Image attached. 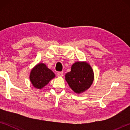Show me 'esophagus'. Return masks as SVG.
Here are the masks:
<instances>
[{"label":"esophagus","mask_w":130,"mask_h":130,"mask_svg":"<svg viewBox=\"0 0 130 130\" xmlns=\"http://www.w3.org/2000/svg\"><path fill=\"white\" fill-rule=\"evenodd\" d=\"M57 76H58V77H62L63 76V72H58V73H57Z\"/></svg>","instance_id":"esophagus-1"}]
</instances>
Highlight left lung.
<instances>
[{
  "mask_svg": "<svg viewBox=\"0 0 130 130\" xmlns=\"http://www.w3.org/2000/svg\"><path fill=\"white\" fill-rule=\"evenodd\" d=\"M94 79L93 70L88 63L77 62L72 66L70 72L65 74V80L76 93H81L89 88Z\"/></svg>",
  "mask_w": 130,
  "mask_h": 130,
  "instance_id": "obj_1",
  "label": "left lung"
}]
</instances>
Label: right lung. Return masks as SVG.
Instances as JSON below:
<instances>
[{"mask_svg": "<svg viewBox=\"0 0 130 130\" xmlns=\"http://www.w3.org/2000/svg\"><path fill=\"white\" fill-rule=\"evenodd\" d=\"M55 77L54 73L45 64L41 63L31 70L30 79L32 84L37 89H42Z\"/></svg>", "mask_w": 130, "mask_h": 130, "instance_id": "obj_1", "label": "right lung"}]
</instances>
